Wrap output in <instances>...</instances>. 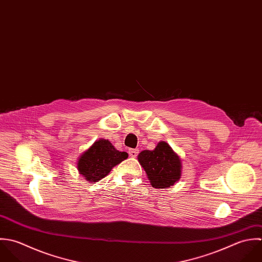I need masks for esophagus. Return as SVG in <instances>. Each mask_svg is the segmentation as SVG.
Masks as SVG:
<instances>
[{
    "instance_id": "esophagus-1",
    "label": "esophagus",
    "mask_w": 262,
    "mask_h": 262,
    "mask_svg": "<svg viewBox=\"0 0 262 262\" xmlns=\"http://www.w3.org/2000/svg\"><path fill=\"white\" fill-rule=\"evenodd\" d=\"M128 152H129V156H130V157H132V158H136V157H137V155H138V152H139V150H138V149L130 148V149L128 150Z\"/></svg>"
}]
</instances>
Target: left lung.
I'll list each match as a JSON object with an SVG mask.
<instances>
[{
    "instance_id": "obj_1",
    "label": "left lung",
    "mask_w": 262,
    "mask_h": 262,
    "mask_svg": "<svg viewBox=\"0 0 262 262\" xmlns=\"http://www.w3.org/2000/svg\"><path fill=\"white\" fill-rule=\"evenodd\" d=\"M138 161L155 188H169L180 179L181 161L165 141L159 142L155 150L141 151Z\"/></svg>"
}]
</instances>
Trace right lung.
<instances>
[{"instance_id": "right-lung-1", "label": "right lung", "mask_w": 262, "mask_h": 262, "mask_svg": "<svg viewBox=\"0 0 262 262\" xmlns=\"http://www.w3.org/2000/svg\"><path fill=\"white\" fill-rule=\"evenodd\" d=\"M127 158V152L117 150L108 140L99 139L80 157L77 168L88 181L96 182Z\"/></svg>"}]
</instances>
